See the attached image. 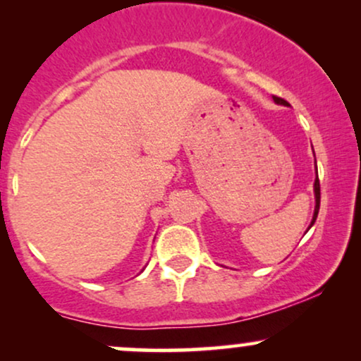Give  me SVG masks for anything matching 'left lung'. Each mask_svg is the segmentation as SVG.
Here are the masks:
<instances>
[{"instance_id":"8db88e82","label":"left lung","mask_w":361,"mask_h":361,"mask_svg":"<svg viewBox=\"0 0 361 361\" xmlns=\"http://www.w3.org/2000/svg\"><path fill=\"white\" fill-rule=\"evenodd\" d=\"M273 100L280 103V105H288V103L280 97H273ZM316 173H317V166H316ZM314 193H316V210H314V217H312V222H310V226L316 222L317 214H319V204H321V185H319V178H316V183H314Z\"/></svg>"}]
</instances>
